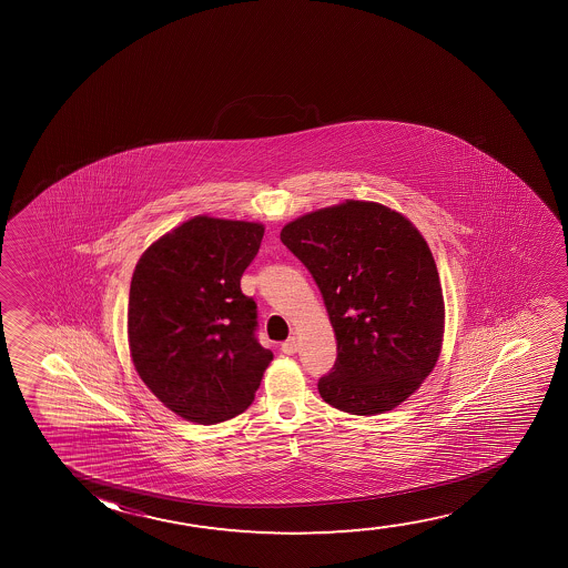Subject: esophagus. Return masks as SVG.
<instances>
[{"instance_id": "esophagus-1", "label": "esophagus", "mask_w": 568, "mask_h": 568, "mask_svg": "<svg viewBox=\"0 0 568 568\" xmlns=\"http://www.w3.org/2000/svg\"><path fill=\"white\" fill-rule=\"evenodd\" d=\"M281 351L285 355H295L296 351H298V342H296L295 337H288L287 342L281 343Z\"/></svg>"}]
</instances>
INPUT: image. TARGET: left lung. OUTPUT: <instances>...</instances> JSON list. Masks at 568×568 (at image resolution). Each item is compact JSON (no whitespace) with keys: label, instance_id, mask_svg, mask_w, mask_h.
I'll return each instance as SVG.
<instances>
[{"label":"left lung","instance_id":"8db88e82","mask_svg":"<svg viewBox=\"0 0 568 568\" xmlns=\"http://www.w3.org/2000/svg\"><path fill=\"white\" fill-rule=\"evenodd\" d=\"M281 242L312 273L334 326L322 399L351 415L405 402L443 347V287L419 231L386 205L349 200L291 221Z\"/></svg>","mask_w":568,"mask_h":568}]
</instances>
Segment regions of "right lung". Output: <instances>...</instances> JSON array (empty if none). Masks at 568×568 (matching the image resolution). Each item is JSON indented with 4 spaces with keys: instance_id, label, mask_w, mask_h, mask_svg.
Masks as SVG:
<instances>
[{
    "instance_id": "add662e5",
    "label": "right lung",
    "mask_w": 568,
    "mask_h": 568,
    "mask_svg": "<svg viewBox=\"0 0 568 568\" xmlns=\"http://www.w3.org/2000/svg\"><path fill=\"white\" fill-rule=\"evenodd\" d=\"M264 225L200 215L153 242L133 272V366L182 419L215 425L254 402L273 353L257 342V306L241 291Z\"/></svg>"
}]
</instances>
